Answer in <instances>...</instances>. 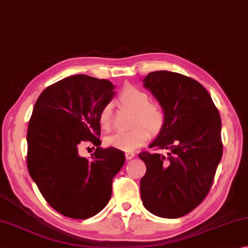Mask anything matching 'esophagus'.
<instances>
[{
  "mask_svg": "<svg viewBox=\"0 0 248 248\" xmlns=\"http://www.w3.org/2000/svg\"><path fill=\"white\" fill-rule=\"evenodd\" d=\"M125 157H126L127 160H132L134 157H135V154H134V153H126V154H125Z\"/></svg>",
  "mask_w": 248,
  "mask_h": 248,
  "instance_id": "obj_1",
  "label": "esophagus"
}]
</instances>
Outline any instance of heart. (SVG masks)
Instances as JSON below:
<instances>
[{
  "instance_id": "obj_1",
  "label": "heart",
  "mask_w": 248,
  "mask_h": 248,
  "mask_svg": "<svg viewBox=\"0 0 248 248\" xmlns=\"http://www.w3.org/2000/svg\"><path fill=\"white\" fill-rule=\"evenodd\" d=\"M120 102L133 110L132 128L120 131L106 137L104 144L110 148L131 151L137 149L148 140L149 132L157 134L164 123V111L158 103L150 102L149 94L137 87H126L120 94ZM99 123L102 129H108L112 124V106L108 103L99 113Z\"/></svg>"
}]
</instances>
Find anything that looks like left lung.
<instances>
[{
  "mask_svg": "<svg viewBox=\"0 0 248 248\" xmlns=\"http://www.w3.org/2000/svg\"><path fill=\"white\" fill-rule=\"evenodd\" d=\"M144 87L164 111V123L149 148L169 150L168 157L142 151V205L161 218H181L201 203L211 187L221 157V117L205 87L179 73H149Z\"/></svg>",
  "mask_w": 248,
  "mask_h": 248,
  "instance_id": "8db88e82",
  "label": "left lung"
}]
</instances>
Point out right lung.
Returning <instances> with one entry per match:
<instances>
[{"label": "right lung", "instance_id": "right-lung-1", "mask_svg": "<svg viewBox=\"0 0 248 248\" xmlns=\"http://www.w3.org/2000/svg\"><path fill=\"white\" fill-rule=\"evenodd\" d=\"M114 88L106 79L74 75L47 87L34 103L27 132L29 174L46 202L68 218L101 211L125 162L123 151L98 147L99 113L114 98ZM86 140L97 146L90 159L78 153Z\"/></svg>", "mask_w": 248, "mask_h": 248}]
</instances>
